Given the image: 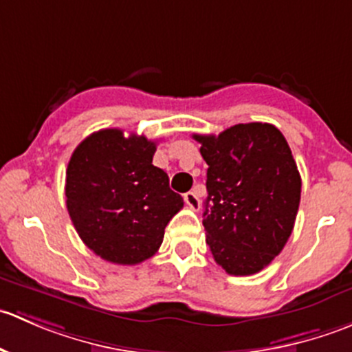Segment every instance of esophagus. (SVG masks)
<instances>
[{"instance_id":"obj_1","label":"esophagus","mask_w":352,"mask_h":352,"mask_svg":"<svg viewBox=\"0 0 352 352\" xmlns=\"http://www.w3.org/2000/svg\"><path fill=\"white\" fill-rule=\"evenodd\" d=\"M184 201H186V204L189 206L190 209H194V211H199V209H201V201H199L197 194L192 192V190L184 194Z\"/></svg>"}]
</instances>
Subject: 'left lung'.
Listing matches in <instances>:
<instances>
[{
    "label": "left lung",
    "mask_w": 352,
    "mask_h": 352,
    "mask_svg": "<svg viewBox=\"0 0 352 352\" xmlns=\"http://www.w3.org/2000/svg\"><path fill=\"white\" fill-rule=\"evenodd\" d=\"M192 138L209 166L202 225L212 257L228 274H255L281 254L300 206L301 177L287 141L265 122Z\"/></svg>",
    "instance_id": "8db88e82"
}]
</instances>
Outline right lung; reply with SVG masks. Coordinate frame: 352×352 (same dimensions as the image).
Masks as SVG:
<instances>
[{"label":"right lung","mask_w":352,"mask_h":352,"mask_svg":"<svg viewBox=\"0 0 352 352\" xmlns=\"http://www.w3.org/2000/svg\"><path fill=\"white\" fill-rule=\"evenodd\" d=\"M156 141L102 129L85 138L66 170V206L78 235L98 257L134 265L153 257L184 199L153 165Z\"/></svg>","instance_id":"1"}]
</instances>
